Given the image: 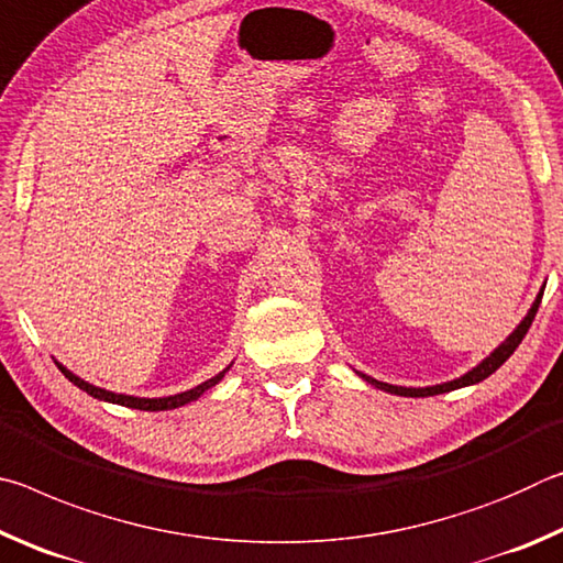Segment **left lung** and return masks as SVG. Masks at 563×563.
Instances as JSON below:
<instances>
[{"label": "left lung", "instance_id": "obj_1", "mask_svg": "<svg viewBox=\"0 0 563 563\" xmlns=\"http://www.w3.org/2000/svg\"><path fill=\"white\" fill-rule=\"evenodd\" d=\"M541 295H544V292H539V298L533 300V305H531L529 316L521 320V325L511 332V335L507 338V342H501V345H499L497 350H494L492 355L482 362V365H476V367L472 369V373H466V375H464V377H460V379H452V383L434 385V387H395V385H387V383H377V379L367 377V375H362V377H365L369 385H375V387H379V389H385V393L402 395V397H432V395L450 393V389H460V387H466V385H476V383H482V379H487L492 373H497V369L504 365V362H507V360L514 355V350L519 347V342L523 340V335H527L529 328H531L533 316H537L539 302H541Z\"/></svg>", "mask_w": 563, "mask_h": 563}]
</instances>
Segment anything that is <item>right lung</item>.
Returning <instances> with one entry per match:
<instances>
[{"mask_svg": "<svg viewBox=\"0 0 563 563\" xmlns=\"http://www.w3.org/2000/svg\"><path fill=\"white\" fill-rule=\"evenodd\" d=\"M59 369L64 373V377H69V383H74L76 387L84 389V393L91 395V397L103 399V402H113V405H123V407H133V409H146V412H158V409H174V407H180V405H186V402H194V399L201 397V395L206 393V389H211L213 385L221 383L228 367L223 369V373H218L216 377L206 379V383H201V385L194 387V389H186V393L170 395V397H158V399H146V397H131V395L109 393V389H101V387H93V385H89V383H84V379L71 375L69 369L62 367V365H59Z\"/></svg>", "mask_w": 563, "mask_h": 563, "instance_id": "right-lung-1", "label": "right lung"}]
</instances>
